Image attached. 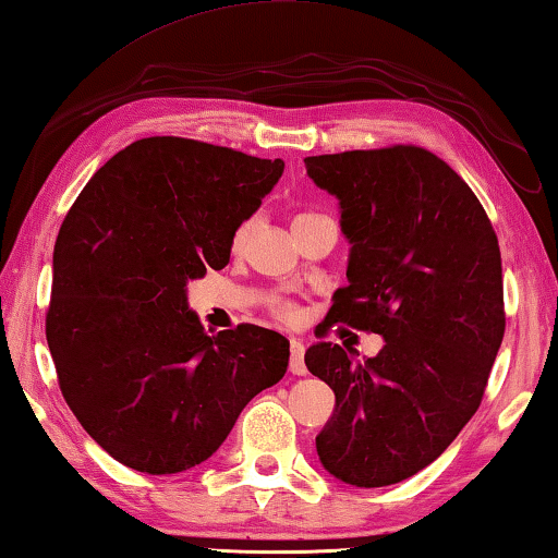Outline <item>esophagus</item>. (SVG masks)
Wrapping results in <instances>:
<instances>
[{
  "label": "esophagus",
  "mask_w": 558,
  "mask_h": 558,
  "mask_svg": "<svg viewBox=\"0 0 558 558\" xmlns=\"http://www.w3.org/2000/svg\"><path fill=\"white\" fill-rule=\"evenodd\" d=\"M289 353H291V357H289V369L294 375H306L308 369H306V363H304V353H306V348H304V343H301V340H296V338H291L289 340Z\"/></svg>",
  "instance_id": "34e87169"
}]
</instances>
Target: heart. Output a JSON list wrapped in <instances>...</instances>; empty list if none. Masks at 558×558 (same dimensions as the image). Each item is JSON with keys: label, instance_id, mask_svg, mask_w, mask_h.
Instances as JSON below:
<instances>
[{"label": "heart", "instance_id": "b5f03b06", "mask_svg": "<svg viewBox=\"0 0 558 558\" xmlns=\"http://www.w3.org/2000/svg\"><path fill=\"white\" fill-rule=\"evenodd\" d=\"M250 232H252V220H250V222H242L240 228H238V232H234V238H232V247H234V250H240L242 244L247 242ZM277 314H279V316H284V318H291V316H294V311H291V308H289V306H284V304H277Z\"/></svg>", "mask_w": 558, "mask_h": 558}]
</instances>
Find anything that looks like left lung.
I'll return each instance as SVG.
<instances>
[{
  "mask_svg": "<svg viewBox=\"0 0 558 558\" xmlns=\"http://www.w3.org/2000/svg\"><path fill=\"white\" fill-rule=\"evenodd\" d=\"M340 203L348 287L326 324L385 338L353 363L340 345L306 350L336 409L316 451L355 487L402 483L434 463L483 402L505 336L500 244L461 175L412 144L304 159Z\"/></svg>",
  "mask_w": 558,
  "mask_h": 558,
  "instance_id": "left-lung-1",
  "label": "left lung"
}]
</instances>
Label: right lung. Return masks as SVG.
Here are the masks:
<instances>
[{"label":"right lung","mask_w":558,"mask_h":558,"mask_svg":"<svg viewBox=\"0 0 558 558\" xmlns=\"http://www.w3.org/2000/svg\"><path fill=\"white\" fill-rule=\"evenodd\" d=\"M281 173V159L146 136L68 210L46 340L71 412L122 465L171 475L208 461L250 399L284 377V336L252 324L208 336L185 296L230 262Z\"/></svg>","instance_id":"right-lung-1"}]
</instances>
